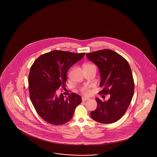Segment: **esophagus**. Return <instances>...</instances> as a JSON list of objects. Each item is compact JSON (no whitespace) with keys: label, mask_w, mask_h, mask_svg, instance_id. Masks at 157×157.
I'll return each mask as SVG.
<instances>
[{"label":"esophagus","mask_w":157,"mask_h":157,"mask_svg":"<svg viewBox=\"0 0 157 157\" xmlns=\"http://www.w3.org/2000/svg\"><path fill=\"white\" fill-rule=\"evenodd\" d=\"M89 99V98H88L86 97H82V101H88Z\"/></svg>","instance_id":"1"}]
</instances>
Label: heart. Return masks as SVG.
Listing matches in <instances>:
<instances>
[{"mask_svg": "<svg viewBox=\"0 0 157 157\" xmlns=\"http://www.w3.org/2000/svg\"><path fill=\"white\" fill-rule=\"evenodd\" d=\"M92 65H90V64H86L84 65V67H86V66H92ZM81 92L83 94L85 95H88L90 93V90H89V88L87 87V86H84L81 89Z\"/></svg>", "mask_w": 157, "mask_h": 157, "instance_id": "heart-1", "label": "heart"}]
</instances>
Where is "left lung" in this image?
Segmentation results:
<instances>
[{"label":"left lung","mask_w":157,"mask_h":157,"mask_svg":"<svg viewBox=\"0 0 157 157\" xmlns=\"http://www.w3.org/2000/svg\"><path fill=\"white\" fill-rule=\"evenodd\" d=\"M96 64L101 75L99 94H109L107 101L99 98L97 109L90 112L92 120L102 123L115 122L125 114L134 92V82L130 66L124 57L111 49H103L86 55Z\"/></svg>","instance_id":"left-lung-1"}]
</instances>
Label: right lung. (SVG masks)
<instances>
[{"label":"right lung","instance_id":"obj_1","mask_svg":"<svg viewBox=\"0 0 157 157\" xmlns=\"http://www.w3.org/2000/svg\"><path fill=\"white\" fill-rule=\"evenodd\" d=\"M85 53L53 51L40 55L30 67L28 76L31 102L38 115L46 122L60 125L72 119L81 97L71 93L67 97L56 91L65 87L69 68L82 59Z\"/></svg>","mask_w":157,"mask_h":157}]
</instances>
